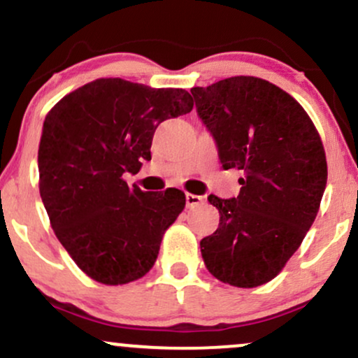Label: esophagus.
I'll return each mask as SVG.
<instances>
[{
  "instance_id": "esophagus-1",
  "label": "esophagus",
  "mask_w": 358,
  "mask_h": 358,
  "mask_svg": "<svg viewBox=\"0 0 358 358\" xmlns=\"http://www.w3.org/2000/svg\"><path fill=\"white\" fill-rule=\"evenodd\" d=\"M185 200H187V207L188 208L199 207V205L203 202L202 196H200V195H193V193H187V195H185Z\"/></svg>"
}]
</instances>
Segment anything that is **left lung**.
Segmentation results:
<instances>
[{"label": "left lung", "instance_id": "obj_1", "mask_svg": "<svg viewBox=\"0 0 358 358\" xmlns=\"http://www.w3.org/2000/svg\"><path fill=\"white\" fill-rule=\"evenodd\" d=\"M196 110L219 146L224 170L242 171L239 195L222 200L220 224L200 241L208 273L237 287L266 285L296 252L320 210L327 156L301 104L252 76L193 87Z\"/></svg>", "mask_w": 358, "mask_h": 358}]
</instances>
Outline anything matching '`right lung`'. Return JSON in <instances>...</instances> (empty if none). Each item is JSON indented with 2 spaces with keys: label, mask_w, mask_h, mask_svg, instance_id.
<instances>
[{
  "label": "right lung",
  "mask_w": 358,
  "mask_h": 358,
  "mask_svg": "<svg viewBox=\"0 0 358 358\" xmlns=\"http://www.w3.org/2000/svg\"><path fill=\"white\" fill-rule=\"evenodd\" d=\"M183 89H151L109 77L82 85L45 116L38 188L57 239L79 268L108 286L153 268L163 234L185 208V193L126 183L151 159L155 129L190 113Z\"/></svg>",
  "instance_id": "right-lung-1"
}]
</instances>
